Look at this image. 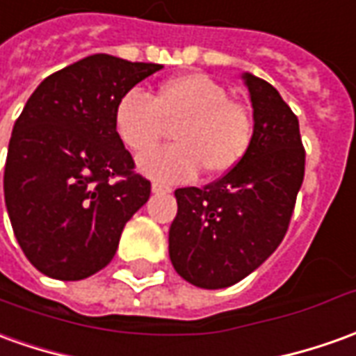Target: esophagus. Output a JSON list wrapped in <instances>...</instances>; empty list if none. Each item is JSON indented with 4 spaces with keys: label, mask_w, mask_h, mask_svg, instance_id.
I'll return each instance as SVG.
<instances>
[{
    "label": "esophagus",
    "mask_w": 356,
    "mask_h": 356,
    "mask_svg": "<svg viewBox=\"0 0 356 356\" xmlns=\"http://www.w3.org/2000/svg\"><path fill=\"white\" fill-rule=\"evenodd\" d=\"M151 190H153L154 193H170L172 192V188H170V186H166V184H161V182H153Z\"/></svg>",
    "instance_id": "obj_1"
}]
</instances>
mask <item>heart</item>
Segmentation results:
<instances>
[{
    "label": "heart",
    "mask_w": 356,
    "mask_h": 356,
    "mask_svg": "<svg viewBox=\"0 0 356 356\" xmlns=\"http://www.w3.org/2000/svg\"><path fill=\"white\" fill-rule=\"evenodd\" d=\"M174 127V145L141 161L154 180L182 182L200 172L220 176L236 168L254 139V116L229 90L203 73H186L164 81L153 99L129 90L118 100L114 129L118 139L145 156Z\"/></svg>",
    "instance_id": "obj_1"
}]
</instances>
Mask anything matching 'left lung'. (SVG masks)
Wrapping results in <instances>:
<instances>
[{"label": "left lung", "mask_w": 356, "mask_h": 356, "mask_svg": "<svg viewBox=\"0 0 356 356\" xmlns=\"http://www.w3.org/2000/svg\"><path fill=\"white\" fill-rule=\"evenodd\" d=\"M254 108V139L242 163L205 188H178L168 232L178 275L225 289L261 266L285 238L305 180L298 118L273 85L244 75Z\"/></svg>", "instance_id": "8db88e82"}]
</instances>
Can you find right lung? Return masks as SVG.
Here are the masks:
<instances>
[{"mask_svg": "<svg viewBox=\"0 0 356 356\" xmlns=\"http://www.w3.org/2000/svg\"><path fill=\"white\" fill-rule=\"evenodd\" d=\"M159 63L95 54L36 87L17 118L3 192L15 238L40 273L79 281L106 267L151 182L114 129L118 100Z\"/></svg>", "mask_w": 356, "mask_h": 356, "instance_id": "obj_1", "label": "right lung"}]
</instances>
